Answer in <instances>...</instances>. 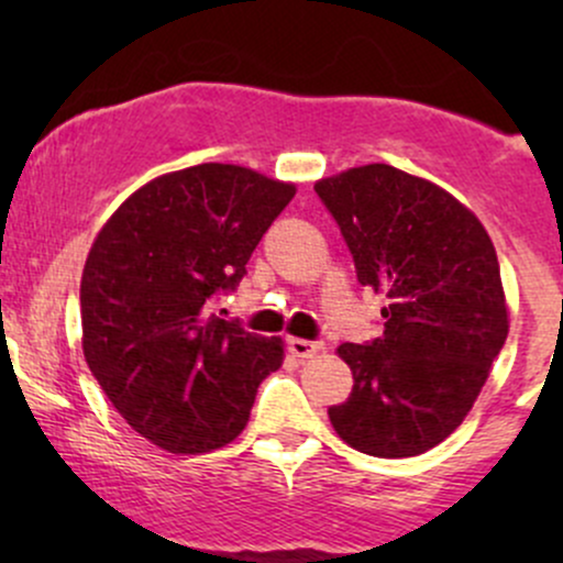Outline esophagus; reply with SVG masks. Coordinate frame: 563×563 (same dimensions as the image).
<instances>
[{"mask_svg": "<svg viewBox=\"0 0 563 563\" xmlns=\"http://www.w3.org/2000/svg\"><path fill=\"white\" fill-rule=\"evenodd\" d=\"M320 341H307V339H288V352L294 354V357H301V360H309L314 357V354L322 352Z\"/></svg>", "mask_w": 563, "mask_h": 563, "instance_id": "esophagus-1", "label": "esophagus"}]
</instances>
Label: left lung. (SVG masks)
Segmentation results:
<instances>
[{"label": "left lung", "mask_w": 563, "mask_h": 563, "mask_svg": "<svg viewBox=\"0 0 563 563\" xmlns=\"http://www.w3.org/2000/svg\"><path fill=\"white\" fill-rule=\"evenodd\" d=\"M314 190L339 222L357 280L389 299L380 339L335 349L354 386L328 416L365 455H421L463 423L506 344L495 245L468 206L389 164L354 166Z\"/></svg>", "instance_id": "obj_1"}]
</instances>
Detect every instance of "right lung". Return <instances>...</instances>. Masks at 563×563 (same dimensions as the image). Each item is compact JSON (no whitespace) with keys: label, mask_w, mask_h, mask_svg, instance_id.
<instances>
[{"label":"right lung","mask_w":563,"mask_h":563,"mask_svg":"<svg viewBox=\"0 0 563 563\" xmlns=\"http://www.w3.org/2000/svg\"><path fill=\"white\" fill-rule=\"evenodd\" d=\"M296 196L235 164H198L134 190L97 232L81 275V349L121 418L158 448L198 455L245 429L283 339L209 312Z\"/></svg>","instance_id":"right-lung-1"}]
</instances>
